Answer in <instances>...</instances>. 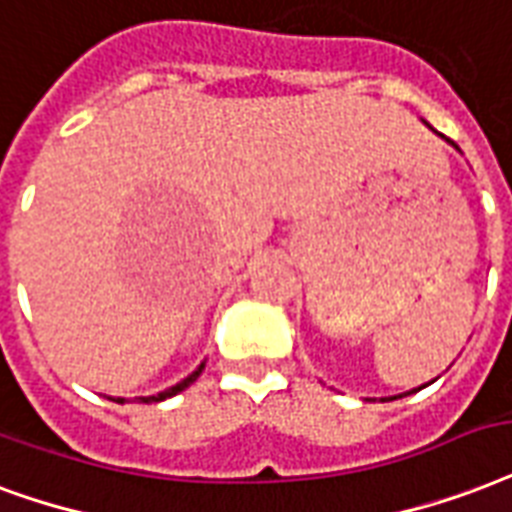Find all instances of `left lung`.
I'll return each mask as SVG.
<instances>
[{
  "label": "left lung",
  "instance_id": "obj_1",
  "mask_svg": "<svg viewBox=\"0 0 512 512\" xmlns=\"http://www.w3.org/2000/svg\"><path fill=\"white\" fill-rule=\"evenodd\" d=\"M419 389H421V386H419ZM419 389H413V392H419ZM413 392H405V395H413ZM405 395H397V397H405ZM397 397H389V400H397ZM384 403H386V400H384Z\"/></svg>",
  "mask_w": 512,
  "mask_h": 512
}]
</instances>
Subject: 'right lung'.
<instances>
[{
  "label": "right lung",
  "instance_id": "1",
  "mask_svg": "<svg viewBox=\"0 0 512 512\" xmlns=\"http://www.w3.org/2000/svg\"><path fill=\"white\" fill-rule=\"evenodd\" d=\"M201 370H204V362H201V365H198V368H195L193 373H190V376L182 378V381H179V384L169 386V389H163V392H158V395H152V397H139V400H142V403H161V400H169V397L179 395V392H182V389H187V386L193 384L195 378L201 376ZM115 403H126V400H123V397H117Z\"/></svg>",
  "mask_w": 512,
  "mask_h": 512
}]
</instances>
